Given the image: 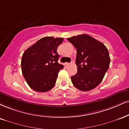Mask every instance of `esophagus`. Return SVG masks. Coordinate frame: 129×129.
Here are the masks:
<instances>
[{
	"mask_svg": "<svg viewBox=\"0 0 129 129\" xmlns=\"http://www.w3.org/2000/svg\"><path fill=\"white\" fill-rule=\"evenodd\" d=\"M70 63H68V62H66V63H64V66H65V67H68L69 66H70Z\"/></svg>",
	"mask_w": 129,
	"mask_h": 129,
	"instance_id": "1",
	"label": "esophagus"
}]
</instances>
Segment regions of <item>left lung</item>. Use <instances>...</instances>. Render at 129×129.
<instances>
[{"label":"left lung","instance_id":"1","mask_svg":"<svg viewBox=\"0 0 129 129\" xmlns=\"http://www.w3.org/2000/svg\"><path fill=\"white\" fill-rule=\"evenodd\" d=\"M76 48L77 72L71 77L76 88L82 91L94 89L102 81L110 63L106 46L95 38L82 34L67 38Z\"/></svg>","mask_w":129,"mask_h":129}]
</instances>
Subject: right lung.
<instances>
[{
  "instance_id": "add662e5",
  "label": "right lung",
  "mask_w": 129,
  "mask_h": 129,
  "mask_svg": "<svg viewBox=\"0 0 129 129\" xmlns=\"http://www.w3.org/2000/svg\"><path fill=\"white\" fill-rule=\"evenodd\" d=\"M62 38L46 37L26 49L21 59V71L26 82L34 91L44 92L55 86L58 72L63 66L58 62L57 49Z\"/></svg>"
}]
</instances>
